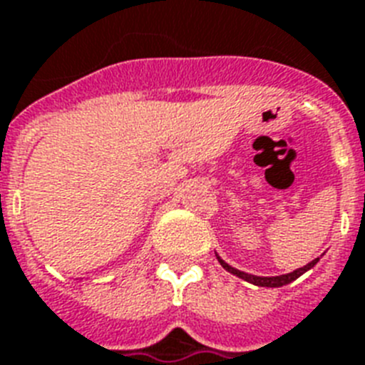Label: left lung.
Listing matches in <instances>:
<instances>
[{
    "instance_id": "1",
    "label": "left lung",
    "mask_w": 365,
    "mask_h": 365,
    "mask_svg": "<svg viewBox=\"0 0 365 365\" xmlns=\"http://www.w3.org/2000/svg\"><path fill=\"white\" fill-rule=\"evenodd\" d=\"M219 264L223 266L227 272H230V274L238 275V277H242L244 281H247V283H253V285L257 287H283V285H289V283H292L294 279H298L302 274H306L307 269H311L313 266L319 262V259L311 260L309 264H306L304 268H298L294 269V272H290V274H285V275H275V277H260V275H251V274H245V272H242V269H236L232 268V266H229L227 262H225L221 257H217Z\"/></svg>"
}]
</instances>
